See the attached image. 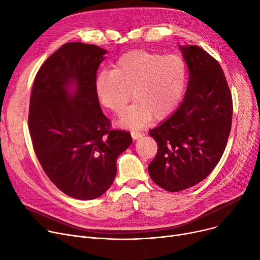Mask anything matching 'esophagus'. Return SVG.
I'll use <instances>...</instances> for the list:
<instances>
[{
	"mask_svg": "<svg viewBox=\"0 0 260 260\" xmlns=\"http://www.w3.org/2000/svg\"><path fill=\"white\" fill-rule=\"evenodd\" d=\"M131 135H132L133 139H135V140H137V139L141 138L142 136H143V134H142L141 132H139V131H136V129H132V131H131Z\"/></svg>",
	"mask_w": 260,
	"mask_h": 260,
	"instance_id": "obj_1",
	"label": "esophagus"
}]
</instances>
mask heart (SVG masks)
Here are the masks:
<instances>
[{"instance_id": "b5f03b06", "label": "heart", "mask_w": 260, "mask_h": 260, "mask_svg": "<svg viewBox=\"0 0 260 260\" xmlns=\"http://www.w3.org/2000/svg\"><path fill=\"white\" fill-rule=\"evenodd\" d=\"M187 81L184 60L177 54L143 49L127 52L117 61L113 71H103L95 80L101 104L116 115L124 111L120 124L140 127L152 117L163 120L179 105Z\"/></svg>"}]
</instances>
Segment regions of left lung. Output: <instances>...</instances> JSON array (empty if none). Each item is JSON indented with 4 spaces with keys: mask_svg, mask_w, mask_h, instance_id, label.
Listing matches in <instances>:
<instances>
[{
    "mask_svg": "<svg viewBox=\"0 0 260 260\" xmlns=\"http://www.w3.org/2000/svg\"><path fill=\"white\" fill-rule=\"evenodd\" d=\"M179 48L189 75L185 95L178 109L148 134L158 145L149 176L169 192L192 187L211 174L225 149L233 116L218 61L197 45Z\"/></svg>",
    "mask_w": 260,
    "mask_h": 260,
    "instance_id": "obj_1",
    "label": "left lung"
}]
</instances>
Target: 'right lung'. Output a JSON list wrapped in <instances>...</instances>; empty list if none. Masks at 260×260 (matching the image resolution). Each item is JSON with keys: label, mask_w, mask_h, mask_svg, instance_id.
<instances>
[{"label": "right lung", "mask_w": 260, "mask_h": 260, "mask_svg": "<svg viewBox=\"0 0 260 260\" xmlns=\"http://www.w3.org/2000/svg\"><path fill=\"white\" fill-rule=\"evenodd\" d=\"M107 51L63 44L40 67L28 115L35 153L50 181L68 196L98 198L112 185L117 158L133 142L102 113L95 78Z\"/></svg>", "instance_id": "add662e5"}]
</instances>
